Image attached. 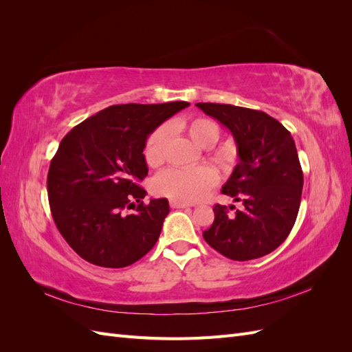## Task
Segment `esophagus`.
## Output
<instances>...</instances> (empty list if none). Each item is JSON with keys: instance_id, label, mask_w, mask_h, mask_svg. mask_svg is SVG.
Listing matches in <instances>:
<instances>
[{"instance_id": "34e87169", "label": "esophagus", "mask_w": 352, "mask_h": 352, "mask_svg": "<svg viewBox=\"0 0 352 352\" xmlns=\"http://www.w3.org/2000/svg\"><path fill=\"white\" fill-rule=\"evenodd\" d=\"M170 207H172V208H186V207H192V204H189V202H185V201L172 199V201H170Z\"/></svg>"}]
</instances>
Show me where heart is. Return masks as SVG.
Segmentation results:
<instances>
[{
  "mask_svg": "<svg viewBox=\"0 0 352 352\" xmlns=\"http://www.w3.org/2000/svg\"><path fill=\"white\" fill-rule=\"evenodd\" d=\"M188 135L199 146H211L219 140V127L204 117L188 122ZM168 135V127L162 124L146 136L144 144V158L148 166H158L163 162L164 144ZM217 175L208 166L192 168H167L154 179V190L179 201L194 202L206 197L208 190L216 185Z\"/></svg>",
  "mask_w": 352,
  "mask_h": 352,
  "instance_id": "1",
  "label": "heart"
}]
</instances>
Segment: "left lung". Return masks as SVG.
Listing matches in <instances>:
<instances>
[{
    "label": "left lung",
    "instance_id": "1",
    "mask_svg": "<svg viewBox=\"0 0 352 352\" xmlns=\"http://www.w3.org/2000/svg\"><path fill=\"white\" fill-rule=\"evenodd\" d=\"M197 107L230 131L239 162L221 192L242 202L216 204L214 221L202 232L206 242L236 261L260 258L289 235L302 194V170L291 132L267 113L230 104L198 102Z\"/></svg>",
    "mask_w": 352,
    "mask_h": 352
}]
</instances>
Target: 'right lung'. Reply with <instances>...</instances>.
<instances>
[{
	"label": "right lung",
	"instance_id": "add662e5",
	"mask_svg": "<svg viewBox=\"0 0 352 352\" xmlns=\"http://www.w3.org/2000/svg\"><path fill=\"white\" fill-rule=\"evenodd\" d=\"M188 105H111L63 138L48 170V199L61 236L83 260L120 269L154 247L170 210L166 198L142 201L146 190L140 182L148 175L144 144ZM131 208L135 211L127 213Z\"/></svg>",
	"mask_w": 352,
	"mask_h": 352
}]
</instances>
